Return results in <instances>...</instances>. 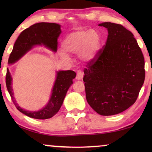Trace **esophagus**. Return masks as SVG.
<instances>
[{"label":"esophagus","mask_w":152,"mask_h":152,"mask_svg":"<svg viewBox=\"0 0 152 152\" xmlns=\"http://www.w3.org/2000/svg\"><path fill=\"white\" fill-rule=\"evenodd\" d=\"M83 76H84V73L82 72H78L76 74V80H82V78H83Z\"/></svg>","instance_id":"34e87169"}]
</instances>
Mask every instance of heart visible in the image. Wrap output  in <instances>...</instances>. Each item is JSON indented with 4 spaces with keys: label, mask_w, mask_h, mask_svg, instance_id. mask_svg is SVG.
I'll return each mask as SVG.
<instances>
[{
    "label": "heart",
    "mask_w": 152,
    "mask_h": 152,
    "mask_svg": "<svg viewBox=\"0 0 152 152\" xmlns=\"http://www.w3.org/2000/svg\"><path fill=\"white\" fill-rule=\"evenodd\" d=\"M101 43V37L96 31L93 29H79L66 36L62 42V48L66 52L79 53L81 60L90 61L96 58ZM66 52L61 51V57L68 58Z\"/></svg>",
    "instance_id": "1"
}]
</instances>
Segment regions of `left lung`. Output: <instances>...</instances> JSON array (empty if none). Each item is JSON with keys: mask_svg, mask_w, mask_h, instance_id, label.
<instances>
[{"mask_svg": "<svg viewBox=\"0 0 152 152\" xmlns=\"http://www.w3.org/2000/svg\"><path fill=\"white\" fill-rule=\"evenodd\" d=\"M107 39L84 69L86 97L97 113L117 115L135 103L145 80L144 57L133 33L120 24L104 22Z\"/></svg>", "mask_w": 152, "mask_h": 152, "instance_id": "left-lung-1", "label": "left lung"}]
</instances>
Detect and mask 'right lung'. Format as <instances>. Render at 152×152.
<instances>
[{
    "label": "right lung",
    "instance_id": "right-lung-1",
    "mask_svg": "<svg viewBox=\"0 0 152 152\" xmlns=\"http://www.w3.org/2000/svg\"><path fill=\"white\" fill-rule=\"evenodd\" d=\"M60 25L54 23H38L23 31L15 42L10 54L8 63L16 62L33 46L43 45L56 52L58 49V38L61 34ZM76 72L72 70L59 71L52 89L49 102L45 107L38 111H29L23 109L18 104L13 96L12 88V78L9 69H7L6 85L7 90L17 109L20 113L33 119H47L52 117L58 112L70 86L73 84Z\"/></svg>",
    "mask_w": 152,
    "mask_h": 152
}]
</instances>
